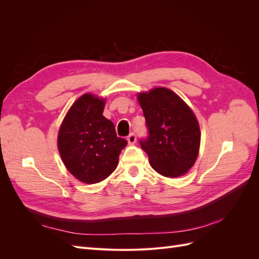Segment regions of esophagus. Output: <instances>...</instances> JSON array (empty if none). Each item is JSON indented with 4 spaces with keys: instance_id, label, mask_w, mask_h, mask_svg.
<instances>
[{
    "instance_id": "1",
    "label": "esophagus",
    "mask_w": 259,
    "mask_h": 259,
    "mask_svg": "<svg viewBox=\"0 0 259 259\" xmlns=\"http://www.w3.org/2000/svg\"><path fill=\"white\" fill-rule=\"evenodd\" d=\"M127 142L130 145H134L136 143V136L135 134H130L127 137Z\"/></svg>"
}]
</instances>
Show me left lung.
Listing matches in <instances>:
<instances>
[{
    "label": "left lung",
    "instance_id": "obj_1",
    "mask_svg": "<svg viewBox=\"0 0 259 259\" xmlns=\"http://www.w3.org/2000/svg\"><path fill=\"white\" fill-rule=\"evenodd\" d=\"M149 130L140 147L148 154L151 167L164 177L176 178L188 173L197 161L201 132L192 109L166 88H154L137 94Z\"/></svg>",
    "mask_w": 259,
    "mask_h": 259
}]
</instances>
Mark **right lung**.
<instances>
[{"label":"right lung","instance_id":"obj_1","mask_svg":"<svg viewBox=\"0 0 259 259\" xmlns=\"http://www.w3.org/2000/svg\"><path fill=\"white\" fill-rule=\"evenodd\" d=\"M105 105V98L83 94L70 107L58 131L60 158L70 174L84 184H97L110 176L127 145L103 115Z\"/></svg>","mask_w":259,"mask_h":259}]
</instances>
